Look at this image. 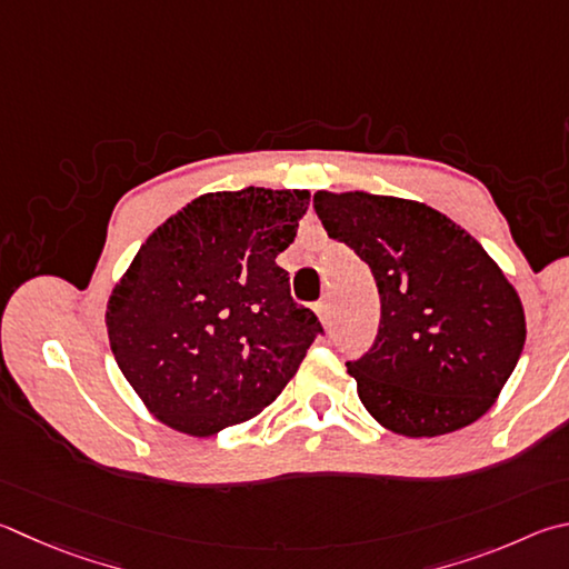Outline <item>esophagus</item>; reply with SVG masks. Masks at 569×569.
Masks as SVG:
<instances>
[{"mask_svg":"<svg viewBox=\"0 0 569 569\" xmlns=\"http://www.w3.org/2000/svg\"><path fill=\"white\" fill-rule=\"evenodd\" d=\"M316 313H318L320 320H323V323H328V318H330V301H328V298L316 306Z\"/></svg>","mask_w":569,"mask_h":569,"instance_id":"obj_1","label":"esophagus"}]
</instances>
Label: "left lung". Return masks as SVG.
Returning <instances> with one entry per match:
<instances>
[{
	"instance_id": "8db88e82",
	"label": "left lung",
	"mask_w": 569,
	"mask_h": 569,
	"mask_svg": "<svg viewBox=\"0 0 569 569\" xmlns=\"http://www.w3.org/2000/svg\"><path fill=\"white\" fill-rule=\"evenodd\" d=\"M313 209L330 239L376 276L378 338L346 363L370 416L406 438L446 436L482 418L525 346L522 301L495 258L420 201L318 191Z\"/></svg>"
}]
</instances>
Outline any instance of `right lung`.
I'll return each mask as SVG.
<instances>
[{
	"instance_id": "1",
	"label": "right lung",
	"mask_w": 569,
	"mask_h": 569,
	"mask_svg": "<svg viewBox=\"0 0 569 569\" xmlns=\"http://www.w3.org/2000/svg\"><path fill=\"white\" fill-rule=\"evenodd\" d=\"M311 193H203L169 216L113 286L111 353L143 408L191 438L256 418L281 396L320 333L276 256Z\"/></svg>"
}]
</instances>
